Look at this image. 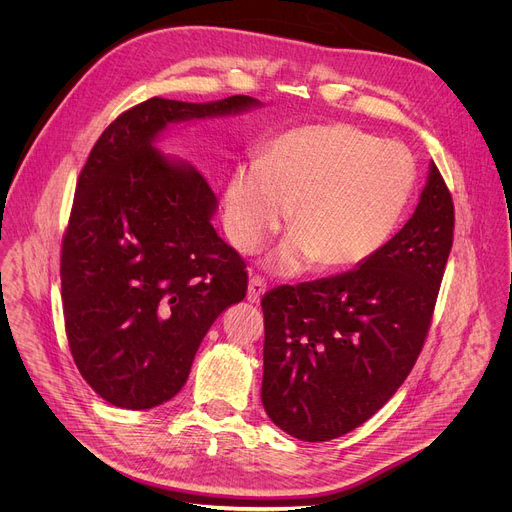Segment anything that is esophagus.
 <instances>
[{
	"instance_id": "1",
	"label": "esophagus",
	"mask_w": 512,
	"mask_h": 512,
	"mask_svg": "<svg viewBox=\"0 0 512 512\" xmlns=\"http://www.w3.org/2000/svg\"><path fill=\"white\" fill-rule=\"evenodd\" d=\"M265 289H267V283H265V279H263V277H259V275H253V277L249 279L247 300H249L251 304H259L261 296L265 294Z\"/></svg>"
}]
</instances>
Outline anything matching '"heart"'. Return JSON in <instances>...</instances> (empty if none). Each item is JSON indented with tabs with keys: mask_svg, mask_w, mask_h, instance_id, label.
<instances>
[{
	"mask_svg": "<svg viewBox=\"0 0 512 512\" xmlns=\"http://www.w3.org/2000/svg\"><path fill=\"white\" fill-rule=\"evenodd\" d=\"M417 164L407 145L348 123L306 125L277 135L259 164H239L225 184V231L241 253L273 235L289 208L294 231L271 257L294 275L369 261L393 235L411 200Z\"/></svg>",
	"mask_w": 512,
	"mask_h": 512,
	"instance_id": "heart-1",
	"label": "heart"
}]
</instances>
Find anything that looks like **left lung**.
<instances>
[{
  "label": "left lung",
  "instance_id": "obj_1",
  "mask_svg": "<svg viewBox=\"0 0 512 512\" xmlns=\"http://www.w3.org/2000/svg\"><path fill=\"white\" fill-rule=\"evenodd\" d=\"M452 243V194L431 162L413 216L369 261L267 291L261 401L277 427L328 442L395 395L427 338Z\"/></svg>",
  "mask_w": 512,
  "mask_h": 512
}]
</instances>
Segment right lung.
<instances>
[{
	"mask_svg": "<svg viewBox=\"0 0 512 512\" xmlns=\"http://www.w3.org/2000/svg\"><path fill=\"white\" fill-rule=\"evenodd\" d=\"M255 105L152 97L101 133L81 170L60 255L64 328L79 373L115 407L170 401L212 322L247 294V263L210 225V184L154 141L170 123Z\"/></svg>",
	"mask_w": 512,
	"mask_h": 512,
	"instance_id": "1",
	"label": "right lung"
}]
</instances>
